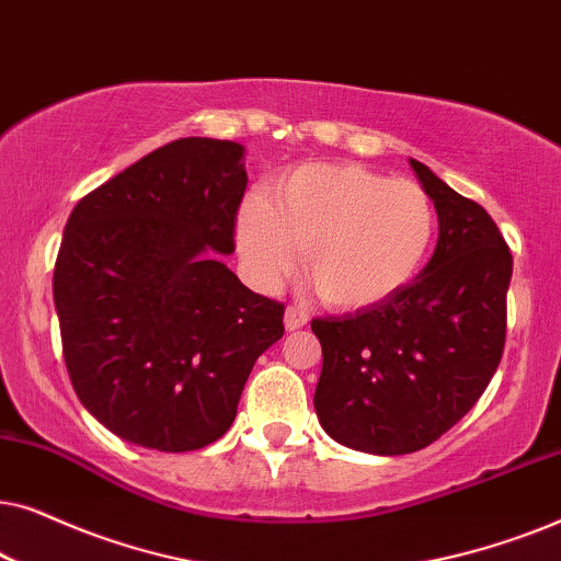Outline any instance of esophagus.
<instances>
[{"instance_id": "obj_1", "label": "esophagus", "mask_w": 561, "mask_h": 561, "mask_svg": "<svg viewBox=\"0 0 561 561\" xmlns=\"http://www.w3.org/2000/svg\"><path fill=\"white\" fill-rule=\"evenodd\" d=\"M306 321H309V313L301 306H288L286 309V329L288 332H296V329L306 327Z\"/></svg>"}]
</instances>
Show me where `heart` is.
Masks as SVG:
<instances>
[{
	"label": "heart",
	"mask_w": 561,
	"mask_h": 561,
	"mask_svg": "<svg viewBox=\"0 0 561 561\" xmlns=\"http://www.w3.org/2000/svg\"><path fill=\"white\" fill-rule=\"evenodd\" d=\"M434 206L413 181L355 163L296 168L244 202L237 248L260 286L298 265L321 301L359 311L388 301L421 271L434 240Z\"/></svg>",
	"instance_id": "heart-1"
}]
</instances>
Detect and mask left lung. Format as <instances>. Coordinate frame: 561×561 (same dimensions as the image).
Segmentation results:
<instances>
[{
  "label": "left lung",
  "instance_id": "obj_1",
  "mask_svg": "<svg viewBox=\"0 0 561 561\" xmlns=\"http://www.w3.org/2000/svg\"><path fill=\"white\" fill-rule=\"evenodd\" d=\"M439 217L419 278L370 309L313 319L324 432L367 455H411L447 434L485 393L505 344L513 257L493 217L411 158Z\"/></svg>",
  "mask_w": 561,
  "mask_h": 561
}]
</instances>
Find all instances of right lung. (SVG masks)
<instances>
[{"instance_id": "right-lung-1", "label": "right lung", "mask_w": 561, "mask_h": 561, "mask_svg": "<svg viewBox=\"0 0 561 561\" xmlns=\"http://www.w3.org/2000/svg\"><path fill=\"white\" fill-rule=\"evenodd\" d=\"M244 148L183 137L76 204L53 298L79 401L119 439L191 451L232 426L283 304L221 263L248 188Z\"/></svg>"}]
</instances>
